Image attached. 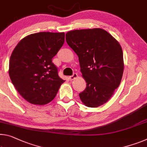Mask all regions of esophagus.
I'll list each match as a JSON object with an SVG mask.
<instances>
[{"mask_svg":"<svg viewBox=\"0 0 147 147\" xmlns=\"http://www.w3.org/2000/svg\"><path fill=\"white\" fill-rule=\"evenodd\" d=\"M78 77V74H76V73H74L73 75L72 76H69V78H70V80H74V78H77Z\"/></svg>","mask_w":147,"mask_h":147,"instance_id":"obj_1","label":"esophagus"}]
</instances>
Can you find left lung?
<instances>
[{
	"label": "left lung",
	"instance_id": "1",
	"mask_svg": "<svg viewBox=\"0 0 147 147\" xmlns=\"http://www.w3.org/2000/svg\"><path fill=\"white\" fill-rule=\"evenodd\" d=\"M68 45L78 55L86 89L79 97L86 107L106 103L119 86L124 72L119 42L100 28L73 30L66 34Z\"/></svg>",
	"mask_w": 147,
	"mask_h": 147
}]
</instances>
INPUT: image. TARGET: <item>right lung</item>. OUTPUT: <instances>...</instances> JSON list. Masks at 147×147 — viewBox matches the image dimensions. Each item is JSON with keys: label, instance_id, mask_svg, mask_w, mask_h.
<instances>
[{"label": "right lung", "instance_id": "obj_1", "mask_svg": "<svg viewBox=\"0 0 147 147\" xmlns=\"http://www.w3.org/2000/svg\"><path fill=\"white\" fill-rule=\"evenodd\" d=\"M64 42V32H40L25 36L13 50L9 76L16 89L29 103L38 105L50 103L65 82L52 63Z\"/></svg>", "mask_w": 147, "mask_h": 147}]
</instances>
